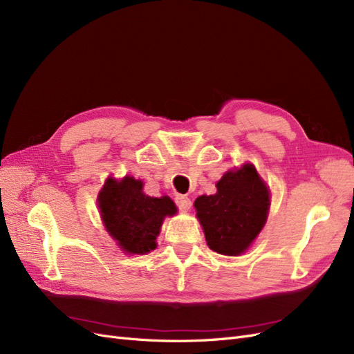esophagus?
Wrapping results in <instances>:
<instances>
[{
    "label": "esophagus",
    "instance_id": "1",
    "mask_svg": "<svg viewBox=\"0 0 354 354\" xmlns=\"http://www.w3.org/2000/svg\"><path fill=\"white\" fill-rule=\"evenodd\" d=\"M175 203H176V206H178V209L179 210H182V212H187V210H189L191 209V200L188 198V197H185V196H176V198H175Z\"/></svg>",
    "mask_w": 354,
    "mask_h": 354
}]
</instances>
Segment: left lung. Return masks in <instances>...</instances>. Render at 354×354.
Wrapping results in <instances>:
<instances>
[{
	"instance_id": "1",
	"label": "left lung",
	"mask_w": 354,
	"mask_h": 354,
	"mask_svg": "<svg viewBox=\"0 0 354 354\" xmlns=\"http://www.w3.org/2000/svg\"><path fill=\"white\" fill-rule=\"evenodd\" d=\"M214 196L194 203L207 245L216 253H244L266 223L269 191L253 165L230 170L216 184Z\"/></svg>"
}]
</instances>
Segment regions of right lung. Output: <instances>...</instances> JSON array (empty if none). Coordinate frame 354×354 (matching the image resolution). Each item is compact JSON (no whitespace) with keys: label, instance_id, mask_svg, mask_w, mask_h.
Here are the masks:
<instances>
[{"label":"right lung","instance_id":"obj_1","mask_svg":"<svg viewBox=\"0 0 354 354\" xmlns=\"http://www.w3.org/2000/svg\"><path fill=\"white\" fill-rule=\"evenodd\" d=\"M98 206L107 232L131 254L154 250L165 216L176 213L172 200L145 196L142 182L132 176L120 182L109 179L98 196Z\"/></svg>","mask_w":354,"mask_h":354}]
</instances>
